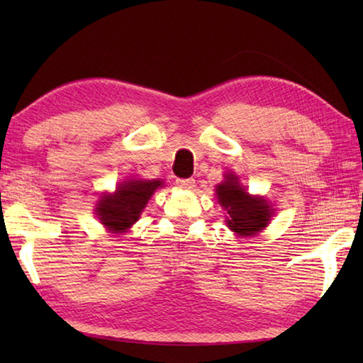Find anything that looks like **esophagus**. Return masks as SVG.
Here are the masks:
<instances>
[{
  "label": "esophagus",
  "instance_id": "obj_1",
  "mask_svg": "<svg viewBox=\"0 0 363 363\" xmlns=\"http://www.w3.org/2000/svg\"><path fill=\"white\" fill-rule=\"evenodd\" d=\"M176 184L182 189H194L195 187V179H177Z\"/></svg>",
  "mask_w": 363,
  "mask_h": 363
}]
</instances>
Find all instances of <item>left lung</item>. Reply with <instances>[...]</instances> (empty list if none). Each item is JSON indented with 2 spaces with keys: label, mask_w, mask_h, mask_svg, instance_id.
I'll return each mask as SVG.
<instances>
[{
  "label": "left lung",
  "mask_w": 363,
  "mask_h": 363,
  "mask_svg": "<svg viewBox=\"0 0 363 363\" xmlns=\"http://www.w3.org/2000/svg\"><path fill=\"white\" fill-rule=\"evenodd\" d=\"M218 200L223 205L229 218L227 225L238 235L251 237L267 225L272 210L264 199L250 196L240 187L237 176L225 174V181L216 189Z\"/></svg>",
  "instance_id": "obj_1"
}]
</instances>
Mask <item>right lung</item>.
Here are the masks:
<instances>
[{
  "label": "right lung",
  "instance_id": "obj_1",
  "mask_svg": "<svg viewBox=\"0 0 363 363\" xmlns=\"http://www.w3.org/2000/svg\"><path fill=\"white\" fill-rule=\"evenodd\" d=\"M162 187L160 181H126L112 195L101 196L97 216L112 232H125L136 223L139 214L149 201L155 189Z\"/></svg>",
  "mask_w": 363,
  "mask_h": 363
}]
</instances>
